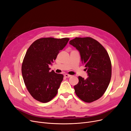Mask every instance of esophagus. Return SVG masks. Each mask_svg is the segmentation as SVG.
I'll list each match as a JSON object with an SVG mask.
<instances>
[{
  "label": "esophagus",
  "mask_w": 131,
  "mask_h": 131,
  "mask_svg": "<svg viewBox=\"0 0 131 131\" xmlns=\"http://www.w3.org/2000/svg\"><path fill=\"white\" fill-rule=\"evenodd\" d=\"M71 76H72V75H69V74H66L64 75L65 78H69L71 77Z\"/></svg>",
  "instance_id": "esophagus-1"
}]
</instances>
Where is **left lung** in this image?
Returning <instances> with one entry per match:
<instances>
[{"mask_svg":"<svg viewBox=\"0 0 131 131\" xmlns=\"http://www.w3.org/2000/svg\"><path fill=\"white\" fill-rule=\"evenodd\" d=\"M70 44L80 52L89 76L86 79L79 77V83L74 86L75 93L86 102L99 99L106 91L112 77V63L107 51L90 37L75 38Z\"/></svg>","mask_w":131,"mask_h":131,"instance_id":"1","label":"left lung"}]
</instances>
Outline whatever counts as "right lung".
<instances>
[{
	"label": "right lung",
	"mask_w": 131,
	"mask_h": 131,
	"mask_svg": "<svg viewBox=\"0 0 131 131\" xmlns=\"http://www.w3.org/2000/svg\"><path fill=\"white\" fill-rule=\"evenodd\" d=\"M69 40L67 38H40L27 49L22 65V74L27 90L34 99L46 103L56 95L64 76L53 71L50 72L49 66Z\"/></svg>",
	"instance_id": "obj_1"
}]
</instances>
